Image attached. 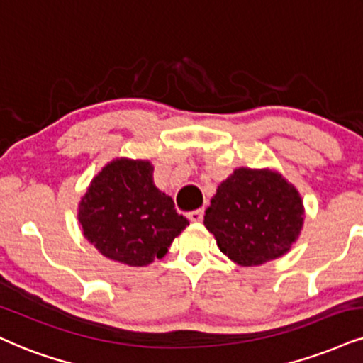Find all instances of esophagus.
Here are the masks:
<instances>
[{
  "mask_svg": "<svg viewBox=\"0 0 363 363\" xmlns=\"http://www.w3.org/2000/svg\"><path fill=\"white\" fill-rule=\"evenodd\" d=\"M189 218H190V222H200L203 218V208H199V210H194V212H190Z\"/></svg>",
  "mask_w": 363,
  "mask_h": 363,
  "instance_id": "1",
  "label": "esophagus"
}]
</instances>
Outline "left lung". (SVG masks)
Wrapping results in <instances>:
<instances>
[{
    "mask_svg": "<svg viewBox=\"0 0 363 363\" xmlns=\"http://www.w3.org/2000/svg\"><path fill=\"white\" fill-rule=\"evenodd\" d=\"M305 220L298 190L274 169L237 168L218 185L203 223L239 266H261L296 242Z\"/></svg>",
    "mask_w": 363,
    "mask_h": 363,
    "instance_id": "8db88e82",
    "label": "left lung"
}]
</instances>
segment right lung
Masks as SVG:
<instances>
[{"instance_id": "obj_1", "label": "right lung", "mask_w": 363, "mask_h": 363, "mask_svg": "<svg viewBox=\"0 0 363 363\" xmlns=\"http://www.w3.org/2000/svg\"><path fill=\"white\" fill-rule=\"evenodd\" d=\"M84 237L111 261L141 267L161 259L189 220L153 183V164L118 158L107 163L79 203Z\"/></svg>"}]
</instances>
